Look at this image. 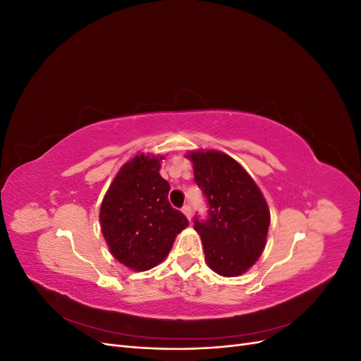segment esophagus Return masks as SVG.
Returning a JSON list of instances; mask_svg holds the SVG:
<instances>
[{
	"label": "esophagus",
	"instance_id": "obj_1",
	"mask_svg": "<svg viewBox=\"0 0 361 361\" xmlns=\"http://www.w3.org/2000/svg\"><path fill=\"white\" fill-rule=\"evenodd\" d=\"M182 212L185 214V216L188 218V220H191V206H190V204H185V206L182 207Z\"/></svg>",
	"mask_w": 361,
	"mask_h": 361
}]
</instances>
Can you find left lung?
Listing matches in <instances>:
<instances>
[{"mask_svg":"<svg viewBox=\"0 0 361 361\" xmlns=\"http://www.w3.org/2000/svg\"><path fill=\"white\" fill-rule=\"evenodd\" d=\"M194 180L207 202V220L194 216L206 264L216 274H244L267 244L269 209L264 194L244 167L218 150L188 152Z\"/></svg>","mask_w":361,"mask_h":361,"instance_id":"8db88e82","label":"left lung"}]
</instances>
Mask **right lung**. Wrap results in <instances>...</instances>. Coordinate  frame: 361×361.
<instances>
[{
	"instance_id": "obj_1",
	"label": "right lung",
	"mask_w": 361,
	"mask_h": 361,
	"mask_svg": "<svg viewBox=\"0 0 361 361\" xmlns=\"http://www.w3.org/2000/svg\"><path fill=\"white\" fill-rule=\"evenodd\" d=\"M164 157L137 155L118 170L101 204L102 235L111 255L134 271H147L167 257L188 220L169 203L161 178Z\"/></svg>"
}]
</instances>
